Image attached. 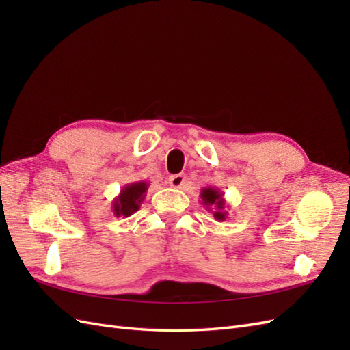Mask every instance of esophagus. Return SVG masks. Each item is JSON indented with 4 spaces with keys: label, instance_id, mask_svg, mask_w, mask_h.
I'll use <instances>...</instances> for the list:
<instances>
[{
    "label": "esophagus",
    "instance_id": "obj_1",
    "mask_svg": "<svg viewBox=\"0 0 350 350\" xmlns=\"http://www.w3.org/2000/svg\"><path fill=\"white\" fill-rule=\"evenodd\" d=\"M187 181V176L184 174H176V175H172L169 176V184H171V187L174 188H181Z\"/></svg>",
    "mask_w": 350,
    "mask_h": 350
}]
</instances>
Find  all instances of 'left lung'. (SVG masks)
Masks as SVG:
<instances>
[{
    "label": "left lung",
    "instance_id": "left-lung-1",
    "mask_svg": "<svg viewBox=\"0 0 350 350\" xmlns=\"http://www.w3.org/2000/svg\"><path fill=\"white\" fill-rule=\"evenodd\" d=\"M201 204L206 206L207 210L213 213V217L217 221H224L228 217V210H226V201L224 198V193L219 191L215 187H204L200 191Z\"/></svg>",
    "mask_w": 350,
    "mask_h": 350
}]
</instances>
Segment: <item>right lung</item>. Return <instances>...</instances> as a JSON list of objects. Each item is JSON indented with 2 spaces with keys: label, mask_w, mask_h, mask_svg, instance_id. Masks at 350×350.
<instances>
[{
  "label": "right lung",
  "mask_w": 350,
  "mask_h": 350,
  "mask_svg": "<svg viewBox=\"0 0 350 350\" xmlns=\"http://www.w3.org/2000/svg\"><path fill=\"white\" fill-rule=\"evenodd\" d=\"M149 184L137 181L122 187L120 194L112 200V211L116 217H129L140 208Z\"/></svg>",
  "instance_id": "1"
}]
</instances>
